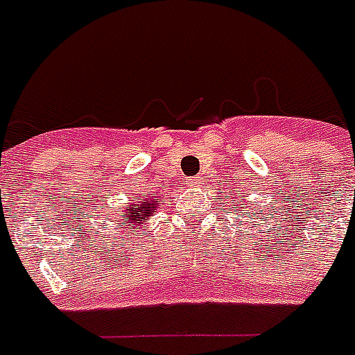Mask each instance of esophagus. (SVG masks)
Returning <instances> with one entry per match:
<instances>
[{
	"label": "esophagus",
	"instance_id": "1",
	"mask_svg": "<svg viewBox=\"0 0 355 355\" xmlns=\"http://www.w3.org/2000/svg\"><path fill=\"white\" fill-rule=\"evenodd\" d=\"M186 184H187V187H191V189H195V187L200 186V178H198V177H189V178H186Z\"/></svg>",
	"mask_w": 355,
	"mask_h": 355
}]
</instances>
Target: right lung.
Segmentation results:
<instances>
[{
  "mask_svg": "<svg viewBox=\"0 0 355 355\" xmlns=\"http://www.w3.org/2000/svg\"><path fill=\"white\" fill-rule=\"evenodd\" d=\"M138 202L140 204H132V206H129L128 220L123 224V226H129V230H135V227H138V224H144V220H148L153 215V209L160 206V198L153 197L146 198V200L140 198Z\"/></svg>",
  "mask_w": 355,
  "mask_h": 355,
  "instance_id": "obj_1",
  "label": "right lung"
}]
</instances>
